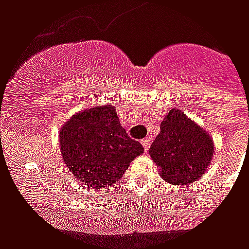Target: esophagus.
I'll return each instance as SVG.
<instances>
[{"label":"esophagus","instance_id":"1","mask_svg":"<svg viewBox=\"0 0 249 249\" xmlns=\"http://www.w3.org/2000/svg\"><path fill=\"white\" fill-rule=\"evenodd\" d=\"M150 143H151V140H150V138H143V140H142V144H143V148L146 152H147L148 148H150Z\"/></svg>","mask_w":249,"mask_h":249}]
</instances>
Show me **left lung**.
<instances>
[{
  "label": "left lung",
  "mask_w": 249,
  "mask_h": 249,
  "mask_svg": "<svg viewBox=\"0 0 249 249\" xmlns=\"http://www.w3.org/2000/svg\"><path fill=\"white\" fill-rule=\"evenodd\" d=\"M213 151L208 133L177 108L166 115L150 147L160 176L173 185H191L200 178L208 169Z\"/></svg>",
  "instance_id": "left-lung-1"
}]
</instances>
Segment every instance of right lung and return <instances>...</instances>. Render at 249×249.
<instances>
[{
    "label": "right lung",
    "instance_id": "right-lung-1",
    "mask_svg": "<svg viewBox=\"0 0 249 249\" xmlns=\"http://www.w3.org/2000/svg\"><path fill=\"white\" fill-rule=\"evenodd\" d=\"M60 152L79 181L90 187L115 185L143 147L121 126L116 109L101 106L73 115L60 129Z\"/></svg>",
    "mask_w": 249,
    "mask_h": 249
}]
</instances>
